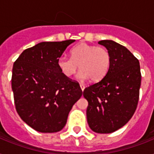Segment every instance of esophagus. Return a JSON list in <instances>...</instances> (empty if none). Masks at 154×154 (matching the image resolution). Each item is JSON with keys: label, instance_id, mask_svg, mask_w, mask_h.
Listing matches in <instances>:
<instances>
[{"label": "esophagus", "instance_id": "1", "mask_svg": "<svg viewBox=\"0 0 154 154\" xmlns=\"http://www.w3.org/2000/svg\"><path fill=\"white\" fill-rule=\"evenodd\" d=\"M80 87H81V89H82V91H84V89H85V85H84L82 84V83H81V84H80Z\"/></svg>", "mask_w": 154, "mask_h": 154}]
</instances>
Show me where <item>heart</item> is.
<instances>
[{
    "mask_svg": "<svg viewBox=\"0 0 154 154\" xmlns=\"http://www.w3.org/2000/svg\"><path fill=\"white\" fill-rule=\"evenodd\" d=\"M71 58L61 56L57 59V66L65 77L69 78L81 70L77 78L82 81L91 79L99 82L105 77L109 69L111 58L107 49L101 46L82 43L70 51Z\"/></svg>",
    "mask_w": 154,
    "mask_h": 154,
    "instance_id": "obj_1",
    "label": "heart"
}]
</instances>
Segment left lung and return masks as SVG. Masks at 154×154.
I'll use <instances>...</instances> for the list:
<instances>
[{
    "label": "left lung",
    "mask_w": 154,
    "mask_h": 154,
    "mask_svg": "<svg viewBox=\"0 0 154 154\" xmlns=\"http://www.w3.org/2000/svg\"><path fill=\"white\" fill-rule=\"evenodd\" d=\"M110 54L107 73L85 88L87 122L97 134H110L124 126L137 106L141 74L139 60L125 47L111 40L100 41Z\"/></svg>",
    "instance_id": "left-lung-1"
}]
</instances>
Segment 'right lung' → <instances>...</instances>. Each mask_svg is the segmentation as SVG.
<instances>
[{"label": "right lung", "mask_w": 154, "mask_h": 154, "mask_svg": "<svg viewBox=\"0 0 154 154\" xmlns=\"http://www.w3.org/2000/svg\"><path fill=\"white\" fill-rule=\"evenodd\" d=\"M74 42H41L24 50L13 64L16 109L36 131H60L72 105L82 97L79 83L65 77L57 66L58 58Z\"/></svg>", "instance_id": "right-lung-1"}]
</instances>
